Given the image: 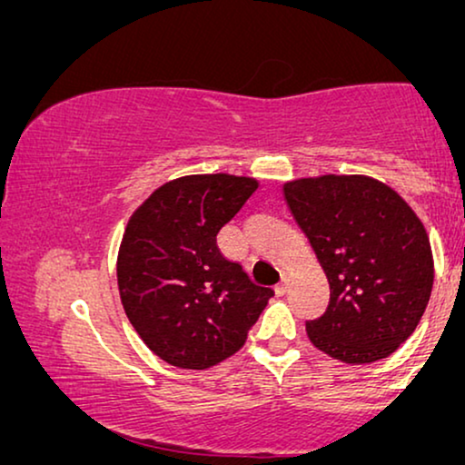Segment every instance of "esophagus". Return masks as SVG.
<instances>
[{
	"instance_id": "34e87169",
	"label": "esophagus",
	"mask_w": 465,
	"mask_h": 465,
	"mask_svg": "<svg viewBox=\"0 0 465 465\" xmlns=\"http://www.w3.org/2000/svg\"><path fill=\"white\" fill-rule=\"evenodd\" d=\"M286 291H289V278H282L276 286V295H286Z\"/></svg>"
}]
</instances>
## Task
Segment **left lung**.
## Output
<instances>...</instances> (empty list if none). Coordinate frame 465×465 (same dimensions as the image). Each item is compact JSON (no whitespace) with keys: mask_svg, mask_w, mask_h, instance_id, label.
<instances>
[{"mask_svg":"<svg viewBox=\"0 0 465 465\" xmlns=\"http://www.w3.org/2000/svg\"><path fill=\"white\" fill-rule=\"evenodd\" d=\"M284 200L331 286L326 312L305 322L310 341L348 364L394 354L434 284L430 238L413 208L362 174L284 183Z\"/></svg>","mask_w":465,"mask_h":465,"instance_id":"left-lung-1","label":"left lung"}]
</instances>
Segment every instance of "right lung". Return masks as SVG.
<instances>
[{
  "label": "right lung",
  "mask_w": 465,
  "mask_h": 465,
  "mask_svg": "<svg viewBox=\"0 0 465 465\" xmlns=\"http://www.w3.org/2000/svg\"><path fill=\"white\" fill-rule=\"evenodd\" d=\"M257 187L254 179L223 173L181 176L130 217L117 254L122 305L168 364L202 371L233 356L273 297L217 246L221 227Z\"/></svg>",
  "instance_id": "obj_1"
}]
</instances>
